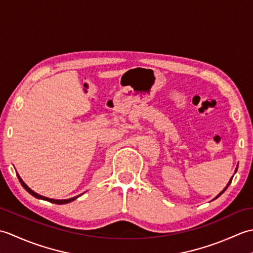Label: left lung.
Instances as JSON below:
<instances>
[{"instance_id":"left-lung-1","label":"left lung","mask_w":253,"mask_h":253,"mask_svg":"<svg viewBox=\"0 0 253 253\" xmlns=\"http://www.w3.org/2000/svg\"><path fill=\"white\" fill-rule=\"evenodd\" d=\"M237 169H238V168H236V170H235V173H236V171H237ZM232 179H233V177H232ZM232 179H230V180H229V182H228V184H227V186H226V187H225V188H224V189H223V190H222L221 192H219V193H218V195H217V196H216L215 198H214V199H216V198H218L219 196H221V195H222V193H223V192H224L225 190H226V189H227V187L229 186V184H230V182H232Z\"/></svg>"}]
</instances>
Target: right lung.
I'll list each match as a JSON object with an SVG mask.
<instances>
[{"instance_id":"obj_1","label":"right lung","mask_w":253,"mask_h":253,"mask_svg":"<svg viewBox=\"0 0 253 253\" xmlns=\"http://www.w3.org/2000/svg\"><path fill=\"white\" fill-rule=\"evenodd\" d=\"M17 177H18V179H19V181H20L21 186H23V187L25 188V189L30 193L31 196H34V197L37 198V199H41V200H45V201H49V202L55 203V204H66V203H68V202L74 201L75 199H77V198L79 197V196H77V197H74V198H71V199H65V200H55V199H50V198H46V197H43V196H40V195H38V193H36L34 190H31L30 188L25 184V182L23 181V179L20 178V176L18 175V173H17Z\"/></svg>"}]
</instances>
